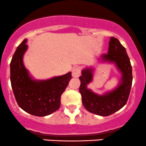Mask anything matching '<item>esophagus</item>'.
Here are the masks:
<instances>
[{
    "instance_id": "obj_1",
    "label": "esophagus",
    "mask_w": 146,
    "mask_h": 146,
    "mask_svg": "<svg viewBox=\"0 0 146 146\" xmlns=\"http://www.w3.org/2000/svg\"><path fill=\"white\" fill-rule=\"evenodd\" d=\"M81 74V68L79 67H75L72 70V76L79 77Z\"/></svg>"
}]
</instances>
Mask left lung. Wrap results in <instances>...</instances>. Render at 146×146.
<instances>
[{
    "label": "left lung",
    "mask_w": 146,
    "mask_h": 146,
    "mask_svg": "<svg viewBox=\"0 0 146 146\" xmlns=\"http://www.w3.org/2000/svg\"><path fill=\"white\" fill-rule=\"evenodd\" d=\"M107 54L101 55L97 60L99 63L113 64L121 74L117 86L111 91L99 94L88 85L92 82L95 67H86L79 76L81 84L79 92L82 104L88 111L102 116H107L123 107L129 96L132 85V67L125 47L115 37H110Z\"/></svg>",
    "instance_id": "8db88e82"
}]
</instances>
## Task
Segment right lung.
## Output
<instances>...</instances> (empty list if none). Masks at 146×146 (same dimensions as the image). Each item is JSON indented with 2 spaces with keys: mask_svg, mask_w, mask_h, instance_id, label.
<instances>
[{
  "mask_svg": "<svg viewBox=\"0 0 146 146\" xmlns=\"http://www.w3.org/2000/svg\"><path fill=\"white\" fill-rule=\"evenodd\" d=\"M27 42L25 39L17 47L11 60V86L23 110L33 116H48L60 108L61 96L72 79V72L47 79H35L24 65Z\"/></svg>",
  "mask_w": 146,
  "mask_h": 146,
  "instance_id": "add662e5",
  "label": "right lung"
}]
</instances>
